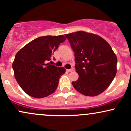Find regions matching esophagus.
Instances as JSON below:
<instances>
[{
  "mask_svg": "<svg viewBox=\"0 0 131 131\" xmlns=\"http://www.w3.org/2000/svg\"><path fill=\"white\" fill-rule=\"evenodd\" d=\"M73 71V69L71 68V69H70V70H67V72H72Z\"/></svg>",
  "mask_w": 131,
  "mask_h": 131,
  "instance_id": "obj_1",
  "label": "esophagus"
}]
</instances>
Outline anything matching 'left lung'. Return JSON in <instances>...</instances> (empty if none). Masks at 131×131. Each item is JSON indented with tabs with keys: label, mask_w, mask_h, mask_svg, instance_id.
<instances>
[{
	"label": "left lung",
	"mask_w": 131,
	"mask_h": 131,
	"mask_svg": "<svg viewBox=\"0 0 131 131\" xmlns=\"http://www.w3.org/2000/svg\"><path fill=\"white\" fill-rule=\"evenodd\" d=\"M74 52L75 68L79 74L72 82L79 93L97 96L105 91L116 74L117 57L110 44L96 34L77 31L64 35Z\"/></svg>",
	"instance_id": "left-lung-1"
}]
</instances>
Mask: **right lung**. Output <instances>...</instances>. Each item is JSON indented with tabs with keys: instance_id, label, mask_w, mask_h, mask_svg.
Returning a JSON list of instances; mask_svg holds the SVG:
<instances>
[{
	"instance_id": "1",
	"label": "right lung",
	"mask_w": 131,
	"mask_h": 131,
	"mask_svg": "<svg viewBox=\"0 0 131 131\" xmlns=\"http://www.w3.org/2000/svg\"><path fill=\"white\" fill-rule=\"evenodd\" d=\"M66 37L46 36L35 39L16 54L12 64L15 78L21 88L34 98H43L56 91L59 79L65 73L48 61Z\"/></svg>"
}]
</instances>
